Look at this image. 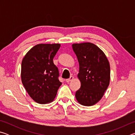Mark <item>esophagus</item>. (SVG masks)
<instances>
[{
	"mask_svg": "<svg viewBox=\"0 0 135 135\" xmlns=\"http://www.w3.org/2000/svg\"><path fill=\"white\" fill-rule=\"evenodd\" d=\"M73 79H74V77H73V76H70V78H69V79H66V80H65V81H66V82H67V83H69L70 81H71V80H73Z\"/></svg>",
	"mask_w": 135,
	"mask_h": 135,
	"instance_id": "34e87169",
	"label": "esophagus"
}]
</instances>
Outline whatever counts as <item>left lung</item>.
I'll use <instances>...</instances> for the list:
<instances>
[{
  "label": "left lung",
  "instance_id": "obj_1",
  "mask_svg": "<svg viewBox=\"0 0 135 135\" xmlns=\"http://www.w3.org/2000/svg\"><path fill=\"white\" fill-rule=\"evenodd\" d=\"M72 47L79 61L77 77L81 83L75 97L82 105L92 106L101 99L109 86V62L104 52L93 43H74Z\"/></svg>",
  "mask_w": 135,
  "mask_h": 135
}]
</instances>
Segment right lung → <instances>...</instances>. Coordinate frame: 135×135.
I'll return each mask as SVG.
<instances>
[{"mask_svg":"<svg viewBox=\"0 0 135 135\" xmlns=\"http://www.w3.org/2000/svg\"><path fill=\"white\" fill-rule=\"evenodd\" d=\"M61 46L59 43L38 44L22 59L21 81L27 93L37 103L53 101L62 83L53 59Z\"/></svg>","mask_w":135,"mask_h":135,"instance_id":"obj_1","label":"right lung"}]
</instances>
